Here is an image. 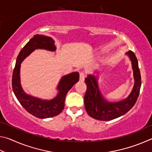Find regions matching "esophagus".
<instances>
[{
    "label": "esophagus",
    "instance_id": "obj_1",
    "mask_svg": "<svg viewBox=\"0 0 152 152\" xmlns=\"http://www.w3.org/2000/svg\"><path fill=\"white\" fill-rule=\"evenodd\" d=\"M84 78H85V74L84 73V72H80V81L83 82L84 80Z\"/></svg>",
    "mask_w": 152,
    "mask_h": 152
}]
</instances>
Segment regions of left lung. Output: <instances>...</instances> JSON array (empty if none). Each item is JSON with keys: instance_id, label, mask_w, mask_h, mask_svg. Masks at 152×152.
Returning <instances> with one entry per match:
<instances>
[{"instance_id": "left-lung-1", "label": "left lung", "mask_w": 152, "mask_h": 152, "mask_svg": "<svg viewBox=\"0 0 152 152\" xmlns=\"http://www.w3.org/2000/svg\"><path fill=\"white\" fill-rule=\"evenodd\" d=\"M132 64L135 83L132 92L129 96L119 102H108L102 96L99 91L96 77L88 75L85 78L86 92L84 95V102L89 116L100 121H110L125 115L134 106L140 94L141 80L138 61L132 51L126 53Z\"/></svg>"}]
</instances>
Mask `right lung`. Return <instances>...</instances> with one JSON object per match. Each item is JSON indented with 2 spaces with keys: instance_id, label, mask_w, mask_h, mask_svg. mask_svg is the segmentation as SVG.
I'll return each instance as SVG.
<instances>
[{
  "instance_id": "right-lung-1",
  "label": "right lung",
  "mask_w": 152,
  "mask_h": 152,
  "mask_svg": "<svg viewBox=\"0 0 152 152\" xmlns=\"http://www.w3.org/2000/svg\"><path fill=\"white\" fill-rule=\"evenodd\" d=\"M54 43V40L48 36L38 34L33 36L19 52L12 73V87L17 100L28 113L39 119L53 117L60 114L64 108L67 93L79 80V74L76 72L64 76L58 84V95L51 100L38 99L23 91L20 82V64L36 49L55 51Z\"/></svg>"
}]
</instances>
